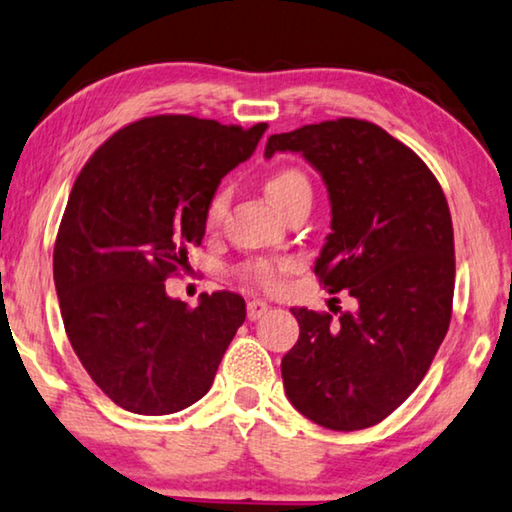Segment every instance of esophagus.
Here are the masks:
<instances>
[{"instance_id":"esophagus-1","label":"esophagus","mask_w":512,"mask_h":512,"mask_svg":"<svg viewBox=\"0 0 512 512\" xmlns=\"http://www.w3.org/2000/svg\"><path fill=\"white\" fill-rule=\"evenodd\" d=\"M266 310H269V305H266L264 301H259V299L248 301V319H250V322H255V319L266 315Z\"/></svg>"}]
</instances>
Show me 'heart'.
<instances>
[{"label":"heart","instance_id":"heart-1","mask_svg":"<svg viewBox=\"0 0 512 512\" xmlns=\"http://www.w3.org/2000/svg\"><path fill=\"white\" fill-rule=\"evenodd\" d=\"M266 195L271 197V202L276 204L280 211H285L289 204H294L301 197H312V186L310 179L305 177L301 170L296 167H282V170L273 172L269 181H266ZM227 209V190H218L207 204V211H204V225L213 230V227L220 225V220L225 216ZM287 259H250L239 269V276L243 280L253 282V285L262 289H276L282 278V273L289 271Z\"/></svg>","mask_w":512,"mask_h":512}]
</instances>
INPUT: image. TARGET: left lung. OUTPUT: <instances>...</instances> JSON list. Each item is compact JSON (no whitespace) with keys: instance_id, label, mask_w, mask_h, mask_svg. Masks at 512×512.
I'll return each mask as SVG.
<instances>
[{"instance_id":"obj_1","label":"left lung","mask_w":512,"mask_h":512,"mask_svg":"<svg viewBox=\"0 0 512 512\" xmlns=\"http://www.w3.org/2000/svg\"><path fill=\"white\" fill-rule=\"evenodd\" d=\"M296 151L322 174L331 234L315 262L352 312L292 308L299 340L282 358L289 402L338 432L377 425L416 391L453 310L455 246L444 190L384 128L335 119L271 135L264 156ZM335 312V310H333Z\"/></svg>"}]
</instances>
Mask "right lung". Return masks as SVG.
Returning <instances> with one entry per match:
<instances>
[{
    "label": "right lung",
    "mask_w": 512,
    "mask_h": 512,
    "mask_svg": "<svg viewBox=\"0 0 512 512\" xmlns=\"http://www.w3.org/2000/svg\"><path fill=\"white\" fill-rule=\"evenodd\" d=\"M266 124L158 114L121 128L73 183L55 241V287L73 352L121 409L165 416L209 391L246 319L234 292L170 299L165 280L200 246L220 179Z\"/></svg>",
    "instance_id": "right-lung-1"
}]
</instances>
